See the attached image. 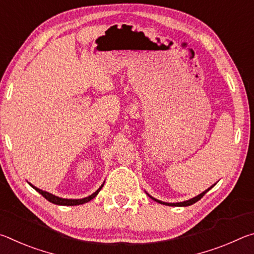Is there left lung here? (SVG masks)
I'll use <instances>...</instances> for the list:
<instances>
[{
    "label": "left lung",
    "mask_w": 254,
    "mask_h": 254,
    "mask_svg": "<svg viewBox=\"0 0 254 254\" xmlns=\"http://www.w3.org/2000/svg\"><path fill=\"white\" fill-rule=\"evenodd\" d=\"M215 185H216V183H215L214 185H212V186H210L209 188H207L206 189V190H204L203 192H200L199 195H197V196H195V197H192V198H190V199H188V200H184V201H180V203H166V201H161V200H159V199H157V198H154V197H152V196H150L148 192H147V195L150 197V198L151 199H153L154 201H157V203H159V204H162V205H167V206H190V205H192V204H195L196 201H198L201 197H203L206 192H207L209 189H212Z\"/></svg>",
    "instance_id": "1"
}]
</instances>
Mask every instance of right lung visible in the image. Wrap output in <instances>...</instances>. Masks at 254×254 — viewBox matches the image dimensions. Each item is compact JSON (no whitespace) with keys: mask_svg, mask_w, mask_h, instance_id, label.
<instances>
[{"mask_svg":"<svg viewBox=\"0 0 254 254\" xmlns=\"http://www.w3.org/2000/svg\"><path fill=\"white\" fill-rule=\"evenodd\" d=\"M105 183V182H104ZM104 183H103L101 185V187L97 189V190L95 192H93L92 195H89L87 197H84V198H80V199H72V198H63V197H59V196H56L54 194H51V192H48L46 190H42V189L38 188L36 186H33L32 184H30L28 182V184L31 186L33 189H36V190L39 192V194H41L42 196L45 197V198L47 200H49L50 203L53 204H56V205H62V206H76V205H81V204H85V203H88L89 200H92L93 198H95V197L97 196L98 192H100V190L102 189V187L104 186Z\"/></svg>","mask_w":254,"mask_h":254,"instance_id":"1","label":"right lung"}]
</instances>
